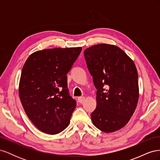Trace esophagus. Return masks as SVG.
Returning a JSON list of instances; mask_svg holds the SVG:
<instances>
[{
  "label": "esophagus",
  "instance_id": "obj_1",
  "mask_svg": "<svg viewBox=\"0 0 160 160\" xmlns=\"http://www.w3.org/2000/svg\"><path fill=\"white\" fill-rule=\"evenodd\" d=\"M77 100H78V102L79 103H82L84 101V100H85V98H84V97H79L78 99H77Z\"/></svg>",
  "mask_w": 160,
  "mask_h": 160
}]
</instances>
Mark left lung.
<instances>
[{
	"label": "left lung",
	"instance_id": "1",
	"mask_svg": "<svg viewBox=\"0 0 160 160\" xmlns=\"http://www.w3.org/2000/svg\"><path fill=\"white\" fill-rule=\"evenodd\" d=\"M97 89L91 114L95 126L105 133L118 131L133 115L139 99L138 75L133 61L117 46L99 44L84 51Z\"/></svg>",
	"mask_w": 160,
	"mask_h": 160
}]
</instances>
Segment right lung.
I'll return each mask as SVG.
<instances>
[{"label":"right lung","instance_id":"1","mask_svg":"<svg viewBox=\"0 0 160 160\" xmlns=\"http://www.w3.org/2000/svg\"><path fill=\"white\" fill-rule=\"evenodd\" d=\"M81 50L71 47L38 51L22 67L19 98L28 118L42 132L57 134L70 123L77 104L69 95L67 74Z\"/></svg>","mask_w":160,"mask_h":160}]
</instances>
